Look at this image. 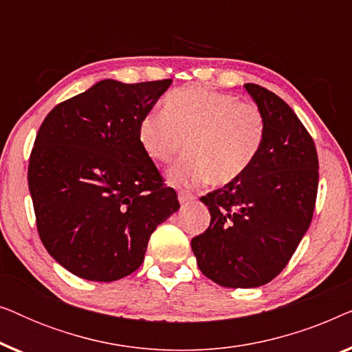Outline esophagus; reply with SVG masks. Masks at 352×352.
<instances>
[{
	"instance_id": "esophagus-1",
	"label": "esophagus",
	"mask_w": 352,
	"mask_h": 352,
	"mask_svg": "<svg viewBox=\"0 0 352 352\" xmlns=\"http://www.w3.org/2000/svg\"><path fill=\"white\" fill-rule=\"evenodd\" d=\"M194 200H195V195L190 194V192H187V190H181L179 192L181 205H187V204H190V201H194Z\"/></svg>"
}]
</instances>
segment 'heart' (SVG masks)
<instances>
[{
  "instance_id": "obj_1",
  "label": "heart",
  "mask_w": 352,
  "mask_h": 352,
  "mask_svg": "<svg viewBox=\"0 0 352 352\" xmlns=\"http://www.w3.org/2000/svg\"><path fill=\"white\" fill-rule=\"evenodd\" d=\"M266 133V117L256 104L205 86L171 91L163 112H148L138 128L142 148L158 163L175 160L186 142L187 155L168 175L179 187L237 181L258 158Z\"/></svg>"
}]
</instances>
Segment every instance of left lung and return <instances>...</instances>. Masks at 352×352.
I'll return each mask as SVG.
<instances>
[{
    "label": "left lung",
    "mask_w": 352,
    "mask_h": 352,
    "mask_svg": "<svg viewBox=\"0 0 352 352\" xmlns=\"http://www.w3.org/2000/svg\"><path fill=\"white\" fill-rule=\"evenodd\" d=\"M245 89L266 117V141L242 177L201 197L211 221L190 242L200 271L228 288L261 287L285 269L319 187L314 139L290 105L259 85Z\"/></svg>",
    "instance_id": "left-lung-1"
}]
</instances>
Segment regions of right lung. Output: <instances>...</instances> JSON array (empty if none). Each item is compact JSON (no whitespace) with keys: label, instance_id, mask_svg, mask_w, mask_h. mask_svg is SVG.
Wrapping results in <instances>:
<instances>
[{"label":"right lung","instance_id":"obj_1","mask_svg":"<svg viewBox=\"0 0 352 352\" xmlns=\"http://www.w3.org/2000/svg\"><path fill=\"white\" fill-rule=\"evenodd\" d=\"M171 80H102L57 104L28 162L36 229L75 276L113 282L136 271L158 224L179 210L138 128Z\"/></svg>","mask_w":352,"mask_h":352}]
</instances>
